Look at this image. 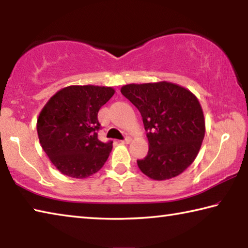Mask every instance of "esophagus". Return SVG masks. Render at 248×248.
<instances>
[{"instance_id": "obj_1", "label": "esophagus", "mask_w": 248, "mask_h": 248, "mask_svg": "<svg viewBox=\"0 0 248 248\" xmlns=\"http://www.w3.org/2000/svg\"><path fill=\"white\" fill-rule=\"evenodd\" d=\"M131 138H130V137H127V138H125V139H124L123 141H121V143H123V144H129L130 143V142H131Z\"/></svg>"}]
</instances>
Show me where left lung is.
Wrapping results in <instances>:
<instances>
[{"label":"left lung","instance_id":"obj_1","mask_svg":"<svg viewBox=\"0 0 248 248\" xmlns=\"http://www.w3.org/2000/svg\"><path fill=\"white\" fill-rule=\"evenodd\" d=\"M121 94L139 109L148 137V155L137 161L142 173L155 180L182 174L195 161L204 138L199 100L170 82L128 84Z\"/></svg>","mask_w":248,"mask_h":248}]
</instances>
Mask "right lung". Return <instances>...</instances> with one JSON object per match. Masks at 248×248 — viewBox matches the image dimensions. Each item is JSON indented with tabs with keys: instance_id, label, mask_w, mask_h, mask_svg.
<instances>
[{
	"instance_id": "1",
	"label": "right lung",
	"mask_w": 248,
	"mask_h": 248,
	"mask_svg": "<svg viewBox=\"0 0 248 248\" xmlns=\"http://www.w3.org/2000/svg\"><path fill=\"white\" fill-rule=\"evenodd\" d=\"M115 94L112 87L72 85L57 92L40 111L37 132L56 169L73 178H86L102 169L112 141L98 139V111Z\"/></svg>"
}]
</instances>
